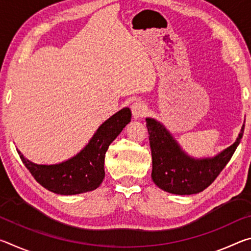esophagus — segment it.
<instances>
[{"label": "esophagus", "mask_w": 251, "mask_h": 251, "mask_svg": "<svg viewBox=\"0 0 251 251\" xmlns=\"http://www.w3.org/2000/svg\"><path fill=\"white\" fill-rule=\"evenodd\" d=\"M131 114H133L134 118H142L144 117L147 114V106L143 103V101L138 100V101H135L131 105Z\"/></svg>", "instance_id": "obj_1"}]
</instances>
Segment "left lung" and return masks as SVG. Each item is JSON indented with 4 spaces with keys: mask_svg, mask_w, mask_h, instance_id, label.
<instances>
[{
    "mask_svg": "<svg viewBox=\"0 0 251 251\" xmlns=\"http://www.w3.org/2000/svg\"><path fill=\"white\" fill-rule=\"evenodd\" d=\"M152 159V181L165 192L176 195L198 194L211 185L235 152L243 137L212 158L194 159L185 154L168 130L152 118H146Z\"/></svg>",
    "mask_w": 251,
    "mask_h": 251,
    "instance_id": "left-lung-1",
    "label": "left lung"
}]
</instances>
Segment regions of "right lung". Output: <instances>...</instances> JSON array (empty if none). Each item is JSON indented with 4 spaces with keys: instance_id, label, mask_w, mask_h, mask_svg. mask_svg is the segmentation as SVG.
I'll return each instance as SVG.
<instances>
[{
    "instance_id": "obj_1",
    "label": "right lung",
    "mask_w": 251,
    "mask_h": 251,
    "mask_svg": "<svg viewBox=\"0 0 251 251\" xmlns=\"http://www.w3.org/2000/svg\"><path fill=\"white\" fill-rule=\"evenodd\" d=\"M129 108H123L101 124L90 143L73 158L56 165H37L20 154L25 167L50 192L77 195L96 189L105 177V154L114 139L130 122Z\"/></svg>"
}]
</instances>
